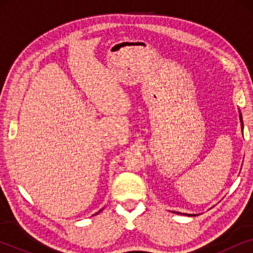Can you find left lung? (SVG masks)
I'll use <instances>...</instances> for the list:
<instances>
[{
	"label": "left lung",
	"mask_w": 253,
	"mask_h": 253,
	"mask_svg": "<svg viewBox=\"0 0 253 253\" xmlns=\"http://www.w3.org/2000/svg\"><path fill=\"white\" fill-rule=\"evenodd\" d=\"M240 121H241V124H242V130H243V120H242V114L240 113ZM186 215V214H185ZM188 215H195V214H188Z\"/></svg>",
	"instance_id": "left-lung-1"
}]
</instances>
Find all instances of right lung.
I'll use <instances>...</instances> for the list:
<instances>
[{"mask_svg": "<svg viewBox=\"0 0 253 253\" xmlns=\"http://www.w3.org/2000/svg\"><path fill=\"white\" fill-rule=\"evenodd\" d=\"M101 211H102V210H100V211H99V212H98V213H100V212H101ZM98 213H95V214H98Z\"/></svg>", "mask_w": 253, "mask_h": 253, "instance_id": "add662e5", "label": "right lung"}]
</instances>
